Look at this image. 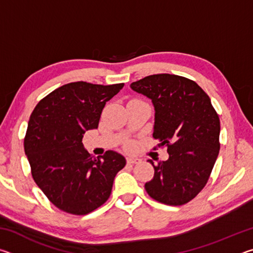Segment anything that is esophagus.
<instances>
[{
  "label": "esophagus",
  "mask_w": 253,
  "mask_h": 253,
  "mask_svg": "<svg viewBox=\"0 0 253 253\" xmlns=\"http://www.w3.org/2000/svg\"><path fill=\"white\" fill-rule=\"evenodd\" d=\"M139 162L140 160L137 157H127V163H129V164H137Z\"/></svg>",
  "instance_id": "34e87169"
}]
</instances>
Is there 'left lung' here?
<instances>
[{
  "label": "left lung",
  "mask_w": 253,
  "mask_h": 253,
  "mask_svg": "<svg viewBox=\"0 0 253 253\" xmlns=\"http://www.w3.org/2000/svg\"><path fill=\"white\" fill-rule=\"evenodd\" d=\"M152 99L155 108L153 137L168 147L169 160L154 165V177L145 184L152 199L168 205L193 200L205 184L220 151V118L210 97L185 77L152 75L130 84Z\"/></svg>",
  "instance_id": "obj_1"
}]
</instances>
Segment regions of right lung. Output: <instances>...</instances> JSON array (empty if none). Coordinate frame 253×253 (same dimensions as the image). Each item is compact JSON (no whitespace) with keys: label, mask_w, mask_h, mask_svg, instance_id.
I'll use <instances>...</instances> for the list:
<instances>
[{"label":"right lung","mask_w":253,"mask_h":253,"mask_svg":"<svg viewBox=\"0 0 253 253\" xmlns=\"http://www.w3.org/2000/svg\"><path fill=\"white\" fill-rule=\"evenodd\" d=\"M123 87L84 81L63 84L38 102L30 116L24 152L32 177L63 212L84 215L101 207L126 165L117 152L96 158L83 144L84 132L98 128L106 102Z\"/></svg>","instance_id":"add662e5"}]
</instances>
